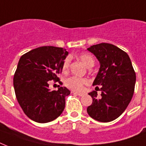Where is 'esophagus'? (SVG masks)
Instances as JSON below:
<instances>
[{
	"instance_id": "34e87169",
	"label": "esophagus",
	"mask_w": 146,
	"mask_h": 146,
	"mask_svg": "<svg viewBox=\"0 0 146 146\" xmlns=\"http://www.w3.org/2000/svg\"><path fill=\"white\" fill-rule=\"evenodd\" d=\"M73 93L76 94V95H78V96H84V93H83V92H73Z\"/></svg>"
}]
</instances>
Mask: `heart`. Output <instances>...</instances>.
<instances>
[{
	"label": "heart",
	"instance_id": "1",
	"mask_svg": "<svg viewBox=\"0 0 146 146\" xmlns=\"http://www.w3.org/2000/svg\"><path fill=\"white\" fill-rule=\"evenodd\" d=\"M79 58H80L83 64L89 68L93 66L95 64V60H94L93 57L91 54H89L88 53H82L79 55ZM70 57H66V59L64 60L63 62V65H62V69L63 70L66 71L67 70V69L70 65ZM86 80L82 79V78H79L76 76H71V77L68 78L67 80L65 81V85L66 87H68L69 89H73L75 91H80L82 90L83 85L85 83H86Z\"/></svg>",
	"mask_w": 146,
	"mask_h": 146
}]
</instances>
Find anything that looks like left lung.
Returning <instances> with one entry per match:
<instances>
[{"mask_svg": "<svg viewBox=\"0 0 146 146\" xmlns=\"http://www.w3.org/2000/svg\"><path fill=\"white\" fill-rule=\"evenodd\" d=\"M99 61L100 67L92 86L96 91L89 92L92 103L87 108L89 115L100 122H110L119 117L129 105L133 96L136 73L127 53L115 45L101 43L89 47ZM101 86V97L96 89Z\"/></svg>", "mask_w": 146, "mask_h": 146, "instance_id": "left-lung-1", "label": "left lung"}]
</instances>
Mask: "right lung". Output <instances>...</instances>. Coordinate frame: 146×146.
<instances>
[{
	"label": "right lung",
	"mask_w": 146,
	"mask_h": 146,
	"mask_svg": "<svg viewBox=\"0 0 146 146\" xmlns=\"http://www.w3.org/2000/svg\"><path fill=\"white\" fill-rule=\"evenodd\" d=\"M68 51L62 48L40 47L20 57L13 76L15 94L23 112L37 123L57 118L65 108V98L70 94L66 87L49 89L50 80H59L63 62Z\"/></svg>",
	"instance_id": "add662e5"
}]
</instances>
